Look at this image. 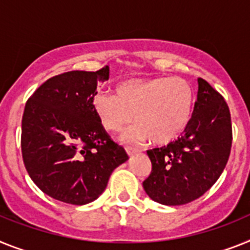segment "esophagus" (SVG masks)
I'll list each match as a JSON object with an SVG mask.
<instances>
[{
	"mask_svg": "<svg viewBox=\"0 0 250 250\" xmlns=\"http://www.w3.org/2000/svg\"><path fill=\"white\" fill-rule=\"evenodd\" d=\"M125 151H127V153L129 156H133L134 153H137V149L136 148H133V147H125Z\"/></svg>",
	"mask_w": 250,
	"mask_h": 250,
	"instance_id": "34e87169",
	"label": "esophagus"
}]
</instances>
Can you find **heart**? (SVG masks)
Listing matches in <instances>:
<instances>
[{
	"mask_svg": "<svg viewBox=\"0 0 250 250\" xmlns=\"http://www.w3.org/2000/svg\"><path fill=\"white\" fill-rule=\"evenodd\" d=\"M192 89L182 78H132L117 84L116 95L98 93L93 109L107 131L119 132L134 119L123 133L125 142L151 138L166 145L185 131L192 112Z\"/></svg>",
	"mask_w": 250,
	"mask_h": 250,
	"instance_id": "b5f03b06",
	"label": "heart"
}]
</instances>
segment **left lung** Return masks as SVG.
<instances>
[{"mask_svg":"<svg viewBox=\"0 0 250 250\" xmlns=\"http://www.w3.org/2000/svg\"><path fill=\"white\" fill-rule=\"evenodd\" d=\"M197 99L181 137L147 151L152 164L146 194L162 205H184L209 190L229 160L233 132L229 107L206 80L197 79Z\"/></svg>","mask_w":250,"mask_h":250,"instance_id":"8db88e82","label":"left lung"}]
</instances>
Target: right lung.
I'll list each match as a JSON object with an SVG mask.
<instances>
[{"instance_id": "1", "label": "right lung", "mask_w": 250, "mask_h": 250, "mask_svg": "<svg viewBox=\"0 0 250 250\" xmlns=\"http://www.w3.org/2000/svg\"><path fill=\"white\" fill-rule=\"evenodd\" d=\"M109 66L50 78L26 102L21 151L35 185L55 200L84 205L105 190L113 170L128 160L93 109L97 85Z\"/></svg>"}]
</instances>
